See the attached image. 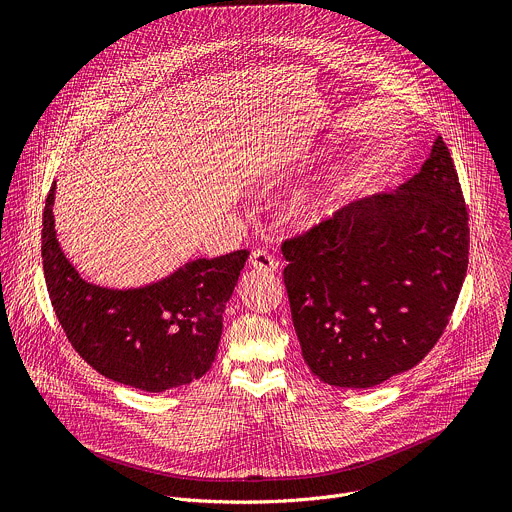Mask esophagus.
Here are the masks:
<instances>
[{"mask_svg":"<svg viewBox=\"0 0 512 512\" xmlns=\"http://www.w3.org/2000/svg\"><path fill=\"white\" fill-rule=\"evenodd\" d=\"M249 263H251V267H253V269L263 271V273H271V271H275V269H277V265H279V263L275 261V257H273V255H269V251H265V249H257V251H253V255H251Z\"/></svg>","mask_w":512,"mask_h":512,"instance_id":"1","label":"esophagus"}]
</instances>
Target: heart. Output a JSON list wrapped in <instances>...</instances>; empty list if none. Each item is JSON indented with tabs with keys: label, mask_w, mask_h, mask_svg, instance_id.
Returning a JSON list of instances; mask_svg holds the SVG:
<instances>
[{
	"label": "heart",
	"mask_w": 512,
	"mask_h": 512,
	"mask_svg": "<svg viewBox=\"0 0 512 512\" xmlns=\"http://www.w3.org/2000/svg\"><path fill=\"white\" fill-rule=\"evenodd\" d=\"M342 198L344 192L338 182L318 184L314 188L296 192L287 204L285 216L291 225L302 231L314 229L326 223L342 208Z\"/></svg>",
	"instance_id": "1"
}]
</instances>
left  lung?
<instances>
[{"mask_svg": "<svg viewBox=\"0 0 512 512\" xmlns=\"http://www.w3.org/2000/svg\"><path fill=\"white\" fill-rule=\"evenodd\" d=\"M468 249V210L442 137L397 190L285 241L283 281L310 371L369 389L413 369L450 322Z\"/></svg>", "mask_w": 512, "mask_h": 512, "instance_id": "left-lung-1", "label": "left lung"}]
</instances>
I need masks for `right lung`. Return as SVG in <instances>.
Instances as JSON below:
<instances>
[{"label":"right lung","instance_id":"add662e5","mask_svg":"<svg viewBox=\"0 0 512 512\" xmlns=\"http://www.w3.org/2000/svg\"><path fill=\"white\" fill-rule=\"evenodd\" d=\"M52 184L42 216V267L56 318L103 377L148 393L184 387L212 367L223 314L249 251L194 259L139 287H107L81 277L60 249Z\"/></svg>","mask_w":512,"mask_h":512}]
</instances>
